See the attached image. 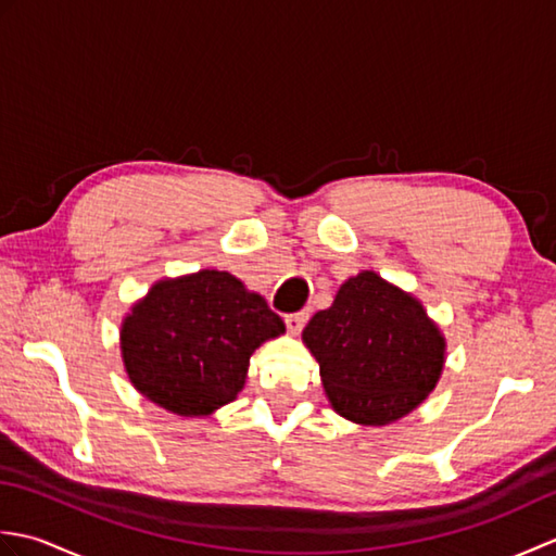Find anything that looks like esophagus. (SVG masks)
<instances>
[{
    "label": "esophagus",
    "instance_id": "1",
    "mask_svg": "<svg viewBox=\"0 0 556 556\" xmlns=\"http://www.w3.org/2000/svg\"><path fill=\"white\" fill-rule=\"evenodd\" d=\"M285 323H287V327H289V332H291V334H299L301 329L305 327V323H308V313H305V311H301V313H291V315H287V317H285Z\"/></svg>",
    "mask_w": 556,
    "mask_h": 556
}]
</instances>
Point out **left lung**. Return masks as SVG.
Masks as SVG:
<instances>
[{
  "mask_svg": "<svg viewBox=\"0 0 556 556\" xmlns=\"http://www.w3.org/2000/svg\"><path fill=\"white\" fill-rule=\"evenodd\" d=\"M303 341L320 363L329 404L358 425H389L418 408L444 368V337L418 299L365 269L313 315Z\"/></svg>",
  "mask_w": 556,
  "mask_h": 556,
  "instance_id": "obj_1",
  "label": "left lung"
}]
</instances>
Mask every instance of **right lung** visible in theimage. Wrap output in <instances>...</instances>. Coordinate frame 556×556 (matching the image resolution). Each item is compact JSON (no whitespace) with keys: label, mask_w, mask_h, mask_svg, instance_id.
Returning a JSON list of instances; mask_svg holds the SVG:
<instances>
[{"label":"right lung","mask_w":556,"mask_h":556,"mask_svg":"<svg viewBox=\"0 0 556 556\" xmlns=\"http://www.w3.org/2000/svg\"><path fill=\"white\" fill-rule=\"evenodd\" d=\"M285 334L260 293L229 271L162 279L122 325L128 380L176 416H210L243 389L253 351Z\"/></svg>","instance_id":"add662e5"}]
</instances>
